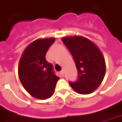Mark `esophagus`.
<instances>
[{"label": "esophagus", "instance_id": "34e87169", "mask_svg": "<svg viewBox=\"0 0 122 122\" xmlns=\"http://www.w3.org/2000/svg\"><path fill=\"white\" fill-rule=\"evenodd\" d=\"M60 73L62 75V76H64V70H62V71H60Z\"/></svg>", "mask_w": 122, "mask_h": 122}]
</instances>
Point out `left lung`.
Returning <instances> with one entry per match:
<instances>
[{"label": "left lung", "mask_w": 122, "mask_h": 122, "mask_svg": "<svg viewBox=\"0 0 122 122\" xmlns=\"http://www.w3.org/2000/svg\"><path fill=\"white\" fill-rule=\"evenodd\" d=\"M62 40L72 54L78 71L77 80L69 82V85L79 94H90L98 87L106 75L103 55L94 43L84 36H65Z\"/></svg>", "instance_id": "obj_1"}]
</instances>
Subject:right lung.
Segmentation results:
<instances>
[{"instance_id": "right-lung-1", "label": "right lung", "mask_w": 122, "mask_h": 122, "mask_svg": "<svg viewBox=\"0 0 122 122\" xmlns=\"http://www.w3.org/2000/svg\"><path fill=\"white\" fill-rule=\"evenodd\" d=\"M55 40V38L36 39L27 46L19 61V79L26 91L38 99L46 100L53 95L60 78L55 75L53 65L46 59Z\"/></svg>"}]
</instances>
